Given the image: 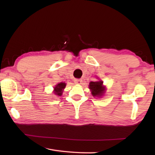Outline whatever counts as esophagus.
Returning <instances> with one entry per match:
<instances>
[{
  "label": "esophagus",
  "mask_w": 155,
  "mask_h": 155,
  "mask_svg": "<svg viewBox=\"0 0 155 155\" xmlns=\"http://www.w3.org/2000/svg\"><path fill=\"white\" fill-rule=\"evenodd\" d=\"M74 83L76 84H78V85H80V84H81V83H82V82H83L82 80L78 79V78H76V79H74Z\"/></svg>",
  "instance_id": "34e87169"
}]
</instances>
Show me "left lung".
Returning a JSON list of instances; mask_svg holds the SVG:
<instances>
[{"instance_id": "left-lung-1", "label": "left lung", "mask_w": 155, "mask_h": 155, "mask_svg": "<svg viewBox=\"0 0 155 155\" xmlns=\"http://www.w3.org/2000/svg\"><path fill=\"white\" fill-rule=\"evenodd\" d=\"M89 88L94 97H101L105 92V87L103 86L102 81H91L89 85Z\"/></svg>"}]
</instances>
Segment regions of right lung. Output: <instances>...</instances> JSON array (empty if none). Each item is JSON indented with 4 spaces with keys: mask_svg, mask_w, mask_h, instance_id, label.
<instances>
[{
    "mask_svg": "<svg viewBox=\"0 0 155 155\" xmlns=\"http://www.w3.org/2000/svg\"><path fill=\"white\" fill-rule=\"evenodd\" d=\"M65 85H66V83L62 82L57 84L54 87V94L58 96H61L62 95L63 91L65 87Z\"/></svg>",
    "mask_w": 155,
    "mask_h": 155,
    "instance_id": "1",
    "label": "right lung"
}]
</instances>
